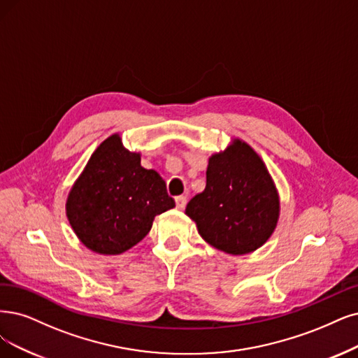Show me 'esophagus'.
I'll return each instance as SVG.
<instances>
[{"mask_svg":"<svg viewBox=\"0 0 358 358\" xmlns=\"http://www.w3.org/2000/svg\"><path fill=\"white\" fill-rule=\"evenodd\" d=\"M176 203H177L178 209H184V208H186V203H187V196H184V194L177 196L176 197Z\"/></svg>","mask_w":358,"mask_h":358,"instance_id":"1","label":"esophagus"}]
</instances>
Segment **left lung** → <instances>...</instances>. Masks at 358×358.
Listing matches in <instances>:
<instances>
[{"instance_id": "left-lung-1", "label": "left lung", "mask_w": 358, "mask_h": 358, "mask_svg": "<svg viewBox=\"0 0 358 358\" xmlns=\"http://www.w3.org/2000/svg\"><path fill=\"white\" fill-rule=\"evenodd\" d=\"M279 213V193L266 164L239 138L209 157L206 187L186 208L203 241L231 255L254 252L266 243Z\"/></svg>"}]
</instances>
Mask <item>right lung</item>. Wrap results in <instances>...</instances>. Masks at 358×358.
Here are the masks:
<instances>
[{"label": "right lung", "instance_id": "1", "mask_svg": "<svg viewBox=\"0 0 358 358\" xmlns=\"http://www.w3.org/2000/svg\"><path fill=\"white\" fill-rule=\"evenodd\" d=\"M140 162V153L127 150L113 134L91 155L71 189L66 215L92 252H125L144 239L156 215L176 206L162 177Z\"/></svg>", "mask_w": 358, "mask_h": 358}]
</instances>
